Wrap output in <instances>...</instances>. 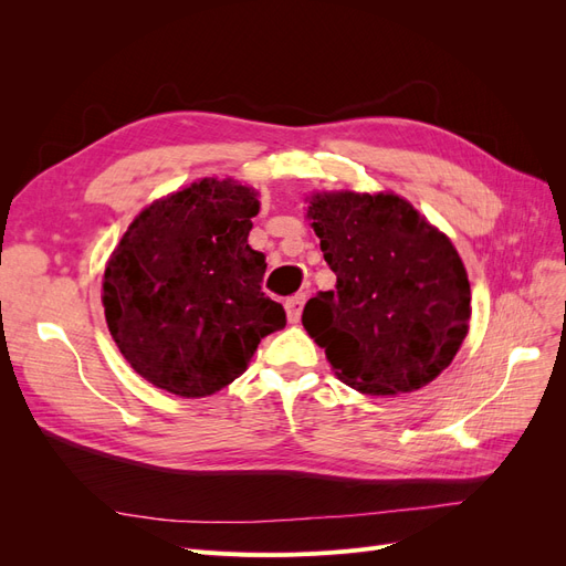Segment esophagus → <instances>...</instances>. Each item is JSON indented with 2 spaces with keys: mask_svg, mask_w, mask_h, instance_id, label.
<instances>
[{
  "mask_svg": "<svg viewBox=\"0 0 566 566\" xmlns=\"http://www.w3.org/2000/svg\"><path fill=\"white\" fill-rule=\"evenodd\" d=\"M304 302H306V293H297V295H293V297L285 302V312H287V321L290 323H297L300 321Z\"/></svg>",
  "mask_w": 566,
  "mask_h": 566,
  "instance_id": "1",
  "label": "esophagus"
}]
</instances>
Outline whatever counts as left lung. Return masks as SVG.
Returning <instances> with one entry per match:
<instances>
[{
    "label": "left lung",
    "instance_id": "8db88e82",
    "mask_svg": "<svg viewBox=\"0 0 566 566\" xmlns=\"http://www.w3.org/2000/svg\"><path fill=\"white\" fill-rule=\"evenodd\" d=\"M306 217L335 290L302 323L356 391H416L449 368L470 323V281L453 243L394 193H314Z\"/></svg>",
    "mask_w": 566,
    "mask_h": 566
}]
</instances>
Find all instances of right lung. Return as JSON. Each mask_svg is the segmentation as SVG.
<instances>
[{"label": "right lung", "mask_w": 566, "mask_h": 566, "mask_svg": "<svg viewBox=\"0 0 566 566\" xmlns=\"http://www.w3.org/2000/svg\"><path fill=\"white\" fill-rule=\"evenodd\" d=\"M260 200L231 179H200L136 217L104 273L106 323L150 385L200 399L243 375L285 325L262 293L266 256L248 245Z\"/></svg>", "instance_id": "1"}]
</instances>
